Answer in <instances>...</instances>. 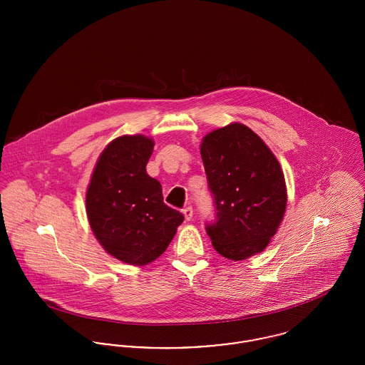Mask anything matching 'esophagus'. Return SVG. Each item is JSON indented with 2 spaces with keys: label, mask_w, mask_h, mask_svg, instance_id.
Listing matches in <instances>:
<instances>
[{
  "label": "esophagus",
  "mask_w": 365,
  "mask_h": 365,
  "mask_svg": "<svg viewBox=\"0 0 365 365\" xmlns=\"http://www.w3.org/2000/svg\"><path fill=\"white\" fill-rule=\"evenodd\" d=\"M183 215L186 218V221H190L193 218V208L192 207H186L183 208Z\"/></svg>",
  "instance_id": "1"
}]
</instances>
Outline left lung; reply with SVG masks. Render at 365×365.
Wrapping results in <instances>:
<instances>
[{
	"mask_svg": "<svg viewBox=\"0 0 365 365\" xmlns=\"http://www.w3.org/2000/svg\"><path fill=\"white\" fill-rule=\"evenodd\" d=\"M201 158L215 207V220L205 225L214 249L233 261L262 252L286 210L278 160L242 123L208 133L201 143Z\"/></svg>",
	"mask_w": 365,
	"mask_h": 365,
	"instance_id": "1",
	"label": "left lung"
}]
</instances>
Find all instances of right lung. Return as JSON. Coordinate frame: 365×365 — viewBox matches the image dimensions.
I'll use <instances>...</instances> for the list:
<instances>
[{
	"label": "right lung",
	"instance_id": "obj_1",
	"mask_svg": "<svg viewBox=\"0 0 365 365\" xmlns=\"http://www.w3.org/2000/svg\"><path fill=\"white\" fill-rule=\"evenodd\" d=\"M153 148L154 141L141 135L111 141L96 164L86 195L97 240L108 254L132 265L158 258L185 220L164 202L161 183L145 172Z\"/></svg>",
	"mask_w": 365,
	"mask_h": 365
}]
</instances>
